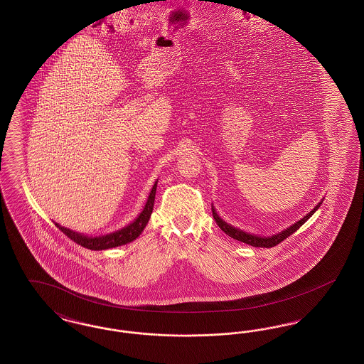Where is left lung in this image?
Listing matches in <instances>:
<instances>
[{
	"label": "left lung",
	"instance_id": "1",
	"mask_svg": "<svg viewBox=\"0 0 364 364\" xmlns=\"http://www.w3.org/2000/svg\"><path fill=\"white\" fill-rule=\"evenodd\" d=\"M322 205V202L321 203H318L312 211H310L304 218H301L299 223H296L294 225L289 226L288 229H285V230H282L281 233H277V235H274V236H272V237H258V236H254V235H250V233H245V232H242L240 229H236V228H233V226L228 225L224 220H221L220 217H218V214L215 213V210L214 208H211V211H213V217H214V220H215V223H217V225L221 228V230H224L228 236H230L232 239H235V240H239V242H245V244H250V245H252V247H262V248H272V247H274V245H277L281 242H284L285 239H288L292 233H294L300 226L303 225L310 217H311L312 214L319 208V206Z\"/></svg>",
	"mask_w": 364,
	"mask_h": 364
}]
</instances>
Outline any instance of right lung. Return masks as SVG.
Returning <instances> with one entry per match:
<instances>
[{"label": "right lung", "instance_id": "1", "mask_svg": "<svg viewBox=\"0 0 364 364\" xmlns=\"http://www.w3.org/2000/svg\"><path fill=\"white\" fill-rule=\"evenodd\" d=\"M156 183L153 187V190L150 192V196L147 199V203L143 208V211L140 213L138 218L125 228H122L120 230L106 235V236H100V237H87L80 233H76L73 230H70L67 228L55 224L57 228L65 235L68 236L72 242L88 248V250H94V251H100V250H106V248H113V247H119L122 244L127 242H134L139 235L143 232V229L147 225L150 215L153 213V208H154V199H156Z\"/></svg>", "mask_w": 364, "mask_h": 364}]
</instances>
